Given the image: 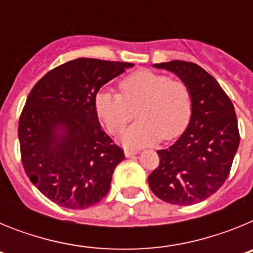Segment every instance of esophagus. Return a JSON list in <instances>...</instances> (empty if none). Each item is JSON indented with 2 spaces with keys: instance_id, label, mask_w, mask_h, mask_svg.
I'll list each match as a JSON object with an SVG mask.
<instances>
[{
  "instance_id": "esophagus-1",
  "label": "esophagus",
  "mask_w": 253,
  "mask_h": 253,
  "mask_svg": "<svg viewBox=\"0 0 253 253\" xmlns=\"http://www.w3.org/2000/svg\"><path fill=\"white\" fill-rule=\"evenodd\" d=\"M124 154H125V157H133V156H135V154H138V151L137 149H129L126 148L124 151Z\"/></svg>"
}]
</instances>
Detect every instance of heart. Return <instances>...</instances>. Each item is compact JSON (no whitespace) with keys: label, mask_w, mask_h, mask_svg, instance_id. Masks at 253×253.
I'll use <instances>...</instances> for the list:
<instances>
[{"label":"heart","mask_w":253,"mask_h":253,"mask_svg":"<svg viewBox=\"0 0 253 253\" xmlns=\"http://www.w3.org/2000/svg\"><path fill=\"white\" fill-rule=\"evenodd\" d=\"M120 90L122 95L110 90L99 91L95 109L109 131L116 133L133 115L130 107L140 102L135 109L139 119L120 134L119 140L125 147L152 146L162 137L172 139L189 124L191 95L182 81L140 69L120 82Z\"/></svg>","instance_id":"heart-1"}]
</instances>
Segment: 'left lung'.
Masks as SVG:
<instances>
[{
  "mask_svg": "<svg viewBox=\"0 0 253 253\" xmlns=\"http://www.w3.org/2000/svg\"><path fill=\"white\" fill-rule=\"evenodd\" d=\"M177 76L190 90L191 115L171 147L157 151L160 166L148 176L156 196L173 205H193L224 184L240 146L234 106L213 76L195 63L153 64Z\"/></svg>",
  "mask_w": 253,
  "mask_h": 253,
  "instance_id": "obj_1",
  "label": "left lung"
}]
</instances>
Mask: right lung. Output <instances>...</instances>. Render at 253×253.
I'll return each instance as SVG.
<instances>
[{
    "label": "right lung",
    "mask_w": 253,
    "mask_h": 253,
    "mask_svg": "<svg viewBox=\"0 0 253 253\" xmlns=\"http://www.w3.org/2000/svg\"><path fill=\"white\" fill-rule=\"evenodd\" d=\"M133 63L77 58L30 91L19 122L22 166L49 200L86 209L109 193L124 152L102 130L95 96Z\"/></svg>",
    "instance_id": "1"
}]
</instances>
